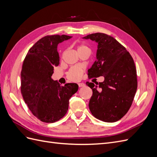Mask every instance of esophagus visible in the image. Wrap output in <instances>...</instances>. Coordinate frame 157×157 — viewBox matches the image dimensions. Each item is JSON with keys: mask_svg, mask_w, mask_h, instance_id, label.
I'll list each match as a JSON object with an SVG mask.
<instances>
[{"mask_svg": "<svg viewBox=\"0 0 157 157\" xmlns=\"http://www.w3.org/2000/svg\"><path fill=\"white\" fill-rule=\"evenodd\" d=\"M78 85L79 87H83V86H85V84L84 83H78Z\"/></svg>", "mask_w": 157, "mask_h": 157, "instance_id": "1", "label": "esophagus"}]
</instances>
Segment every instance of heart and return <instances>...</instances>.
<instances>
[{"label":"heart","mask_w":157,"mask_h":157,"mask_svg":"<svg viewBox=\"0 0 157 157\" xmlns=\"http://www.w3.org/2000/svg\"><path fill=\"white\" fill-rule=\"evenodd\" d=\"M77 52H79L80 51H82V50H90V49L88 48V47L86 45H85L84 44H78L77 46ZM80 76H81V71H80L78 75L77 76V77H76V80L80 79Z\"/></svg>","instance_id":"obj_1"}]
</instances>
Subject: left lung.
<instances>
[{
  "instance_id": "left-lung-1",
  "label": "left lung",
  "mask_w": 157,
  "mask_h": 157,
  "mask_svg": "<svg viewBox=\"0 0 157 157\" xmlns=\"http://www.w3.org/2000/svg\"><path fill=\"white\" fill-rule=\"evenodd\" d=\"M97 42L96 60L88 71L89 78L103 76L102 82H86L92 90L89 109L92 115L106 122L124 117L130 108L137 87L134 59L125 47L113 37L101 33L83 37Z\"/></svg>"
}]
</instances>
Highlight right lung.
Here are the masks:
<instances>
[{
    "label": "right lung",
    "mask_w": 157,
    "mask_h": 157,
    "mask_svg": "<svg viewBox=\"0 0 157 157\" xmlns=\"http://www.w3.org/2000/svg\"><path fill=\"white\" fill-rule=\"evenodd\" d=\"M72 36L48 35L28 51L21 71V92L30 111L42 122L53 123L63 118L71 97L78 91L76 83L61 85L51 78L59 64L58 44Z\"/></svg>",
    "instance_id": "obj_1"
}]
</instances>
